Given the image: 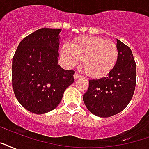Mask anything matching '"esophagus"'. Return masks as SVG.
Masks as SVG:
<instances>
[{"label":"esophagus","mask_w":149,"mask_h":149,"mask_svg":"<svg viewBox=\"0 0 149 149\" xmlns=\"http://www.w3.org/2000/svg\"><path fill=\"white\" fill-rule=\"evenodd\" d=\"M83 76L82 75H80L79 74V73H78V72H76V73H75L74 74V76H73V77H74V79H78V78H80V77H82Z\"/></svg>","instance_id":"obj_1"}]
</instances>
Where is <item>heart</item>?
<instances>
[{"label": "heart", "instance_id": "b5f03b06", "mask_svg": "<svg viewBox=\"0 0 149 149\" xmlns=\"http://www.w3.org/2000/svg\"><path fill=\"white\" fill-rule=\"evenodd\" d=\"M61 55L67 65H76L82 59L85 73L93 78L108 74L116 64L119 51L114 42L97 37H79L71 45L61 47Z\"/></svg>", "mask_w": 149, "mask_h": 149}]
</instances>
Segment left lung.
<instances>
[{"mask_svg": "<svg viewBox=\"0 0 149 149\" xmlns=\"http://www.w3.org/2000/svg\"><path fill=\"white\" fill-rule=\"evenodd\" d=\"M119 56L106 77L90 79L83 100L87 109L99 117L122 112L132 99L136 86V63L127 45L116 39Z\"/></svg>", "mask_w": 149, "mask_h": 149, "instance_id": "1", "label": "left lung"}]
</instances>
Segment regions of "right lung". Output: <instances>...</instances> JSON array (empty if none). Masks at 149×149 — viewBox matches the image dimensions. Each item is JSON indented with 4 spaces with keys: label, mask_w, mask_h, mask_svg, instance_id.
<instances>
[{
    "label": "right lung",
    "mask_w": 149,
    "mask_h": 149,
    "mask_svg": "<svg viewBox=\"0 0 149 149\" xmlns=\"http://www.w3.org/2000/svg\"><path fill=\"white\" fill-rule=\"evenodd\" d=\"M61 29L42 28L19 43L12 59L11 81L17 100L35 114L54 109L74 81L73 70L58 65Z\"/></svg>",
    "instance_id": "obj_1"
}]
</instances>
